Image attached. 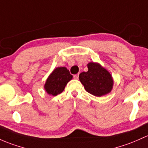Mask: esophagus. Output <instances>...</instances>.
Returning a JSON list of instances; mask_svg holds the SVG:
<instances>
[{"mask_svg": "<svg viewBox=\"0 0 148 148\" xmlns=\"http://www.w3.org/2000/svg\"><path fill=\"white\" fill-rule=\"evenodd\" d=\"M73 77H74V78L75 79H79V74H74V75L73 76Z\"/></svg>", "mask_w": 148, "mask_h": 148, "instance_id": "esophagus-1", "label": "esophagus"}]
</instances>
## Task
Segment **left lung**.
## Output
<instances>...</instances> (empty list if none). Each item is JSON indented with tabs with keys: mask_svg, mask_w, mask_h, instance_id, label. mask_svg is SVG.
I'll return each instance as SVG.
<instances>
[{
	"mask_svg": "<svg viewBox=\"0 0 148 148\" xmlns=\"http://www.w3.org/2000/svg\"><path fill=\"white\" fill-rule=\"evenodd\" d=\"M87 66L88 71L79 77L87 92L99 97L111 92L113 81L110 73L99 64L90 62Z\"/></svg>",
	"mask_w": 148,
	"mask_h": 148,
	"instance_id": "left-lung-1",
	"label": "left lung"
}]
</instances>
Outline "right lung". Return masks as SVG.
<instances>
[{"label":"right lung","instance_id":"right-lung-1","mask_svg":"<svg viewBox=\"0 0 148 148\" xmlns=\"http://www.w3.org/2000/svg\"><path fill=\"white\" fill-rule=\"evenodd\" d=\"M71 79L72 75L66 67H57L47 79L45 88L48 94L55 96L61 94Z\"/></svg>","mask_w":148,"mask_h":148}]
</instances>
